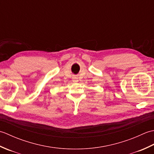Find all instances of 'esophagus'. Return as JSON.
<instances>
[{"label": "esophagus", "mask_w": 154, "mask_h": 154, "mask_svg": "<svg viewBox=\"0 0 154 154\" xmlns=\"http://www.w3.org/2000/svg\"><path fill=\"white\" fill-rule=\"evenodd\" d=\"M77 79H78L77 77H74V78H73V80H74L75 81H77Z\"/></svg>", "instance_id": "obj_1"}]
</instances>
